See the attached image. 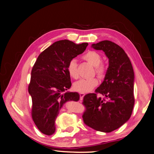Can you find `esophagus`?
I'll list each match as a JSON object with an SVG mask.
<instances>
[{"label": "esophagus", "instance_id": "esophagus-1", "mask_svg": "<svg viewBox=\"0 0 154 154\" xmlns=\"http://www.w3.org/2000/svg\"><path fill=\"white\" fill-rule=\"evenodd\" d=\"M85 95V94H84V93H80L79 94V96H80V97L82 99L83 98V96H84Z\"/></svg>", "mask_w": 154, "mask_h": 154}]
</instances>
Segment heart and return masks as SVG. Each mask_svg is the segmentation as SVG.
<instances>
[{
	"instance_id": "1",
	"label": "heart",
	"mask_w": 154,
	"mask_h": 154,
	"mask_svg": "<svg viewBox=\"0 0 154 154\" xmlns=\"http://www.w3.org/2000/svg\"><path fill=\"white\" fill-rule=\"evenodd\" d=\"M83 58L94 66V71L98 77L102 79L106 74V68L104 64L101 63L102 57L100 54L95 51H88L83 56ZM67 72L72 79L78 78L77 63L75 59H71L67 64ZM98 80L96 78L82 79L75 82L73 88L75 91L81 93H87L92 90L98 85Z\"/></svg>"
}]
</instances>
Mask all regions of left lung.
Wrapping results in <instances>:
<instances>
[{
	"label": "left lung",
	"mask_w": 154,
	"mask_h": 154,
	"mask_svg": "<svg viewBox=\"0 0 154 154\" xmlns=\"http://www.w3.org/2000/svg\"><path fill=\"white\" fill-rule=\"evenodd\" d=\"M92 48L105 52L109 58V67L96 93L83 97V105L86 111L82 118L85 124L92 128L111 132L126 123L133 110V68L124 49L112 41H100L92 44ZM98 93L106 99L97 97Z\"/></svg>",
	"instance_id": "obj_1"
}]
</instances>
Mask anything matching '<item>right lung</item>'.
<instances>
[{
    "label": "right lung",
    "mask_w": 154,
    "mask_h": 154,
    "mask_svg": "<svg viewBox=\"0 0 154 154\" xmlns=\"http://www.w3.org/2000/svg\"><path fill=\"white\" fill-rule=\"evenodd\" d=\"M88 43L69 40L54 43L38 56L31 71L28 92L32 98V118L38 129L46 135L55 132L59 111L68 101H78L77 92H67L71 86L67 64L85 50Z\"/></svg>",
    "instance_id": "add662e5"
}]
</instances>
